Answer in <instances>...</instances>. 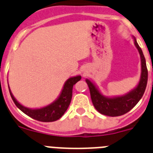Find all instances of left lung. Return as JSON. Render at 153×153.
Returning a JSON list of instances; mask_svg holds the SVG:
<instances>
[{
	"label": "left lung",
	"instance_id": "left-lung-1",
	"mask_svg": "<svg viewBox=\"0 0 153 153\" xmlns=\"http://www.w3.org/2000/svg\"><path fill=\"white\" fill-rule=\"evenodd\" d=\"M135 45L140 54L142 72L138 86L134 90L124 96L107 98V97H104L99 92L95 85H94L90 80H86V82L90 90L92 103L95 107V109L101 114L109 117H118L123 115L129 112L132 108H133L143 95L146 88L147 80H148V70H147L146 63V59L143 51L141 48L139 46L136 39H135Z\"/></svg>",
	"mask_w": 153,
	"mask_h": 153
}]
</instances>
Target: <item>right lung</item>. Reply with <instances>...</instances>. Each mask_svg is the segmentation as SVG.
<instances>
[{
  "instance_id": "add662e5",
  "label": "right lung",
  "mask_w": 153,
  "mask_h": 153,
  "mask_svg": "<svg viewBox=\"0 0 153 153\" xmlns=\"http://www.w3.org/2000/svg\"><path fill=\"white\" fill-rule=\"evenodd\" d=\"M81 78H82L81 76L72 77V78H68L66 82L65 83L62 93L59 98L50 105L42 107L40 109L32 110L23 107V105H21L16 101L10 89L9 91L12 100H13L16 107H18L20 111H23L24 114H27V116L38 121H41V122H53V121L57 120L60 117H62L65 112L68 109L70 102H71V97H72L73 85H75L78 81H80Z\"/></svg>"
}]
</instances>
